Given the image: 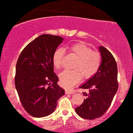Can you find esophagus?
I'll return each instance as SVG.
<instances>
[{"label": "esophagus", "instance_id": "obj_1", "mask_svg": "<svg viewBox=\"0 0 133 133\" xmlns=\"http://www.w3.org/2000/svg\"><path fill=\"white\" fill-rule=\"evenodd\" d=\"M74 91L72 89H65V94H72L74 93Z\"/></svg>", "mask_w": 133, "mask_h": 133}]
</instances>
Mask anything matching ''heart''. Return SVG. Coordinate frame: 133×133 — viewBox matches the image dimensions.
<instances>
[{"instance_id":"obj_1","label":"heart","mask_w":133,"mask_h":133,"mask_svg":"<svg viewBox=\"0 0 133 133\" xmlns=\"http://www.w3.org/2000/svg\"><path fill=\"white\" fill-rule=\"evenodd\" d=\"M71 54L77 58L74 65L73 71H65L59 74L61 84L65 88H71L81 81L82 75L89 79L95 75L99 69L102 62L101 55L98 51L92 49L83 42H76L65 47ZM64 51L62 48L55 50L52 55V64L56 69L62 66Z\"/></svg>"}]
</instances>
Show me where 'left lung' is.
<instances>
[{"label": "left lung", "instance_id": "8db88e82", "mask_svg": "<svg viewBox=\"0 0 133 133\" xmlns=\"http://www.w3.org/2000/svg\"><path fill=\"white\" fill-rule=\"evenodd\" d=\"M102 57L101 67L97 73L79 88L87 90V96L76 112L86 119L101 117L110 106L118 89L117 67L115 59L107 49L99 46Z\"/></svg>", "mask_w": 133, "mask_h": 133}]
</instances>
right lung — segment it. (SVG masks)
I'll return each mask as SVG.
<instances>
[{
  "label": "right lung",
  "instance_id": "obj_1",
  "mask_svg": "<svg viewBox=\"0 0 133 133\" xmlns=\"http://www.w3.org/2000/svg\"><path fill=\"white\" fill-rule=\"evenodd\" d=\"M63 41L43 34L25 46L16 64L15 86L23 108L30 116L42 117L52 113L65 91L57 84L52 55Z\"/></svg>",
  "mask_w": 133,
  "mask_h": 133
}]
</instances>
